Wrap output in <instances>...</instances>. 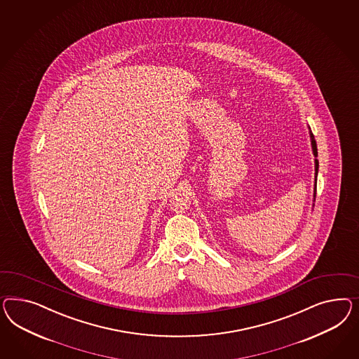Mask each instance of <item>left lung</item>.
Listing matches in <instances>:
<instances>
[{"label":"left lung","mask_w":359,"mask_h":359,"mask_svg":"<svg viewBox=\"0 0 359 359\" xmlns=\"http://www.w3.org/2000/svg\"><path fill=\"white\" fill-rule=\"evenodd\" d=\"M311 136V144H312V151H313V156L318 157V145H316V140H315V136L313 133H309ZM318 158H315V196H316V178H318Z\"/></svg>","instance_id":"obj_1"}]
</instances>
